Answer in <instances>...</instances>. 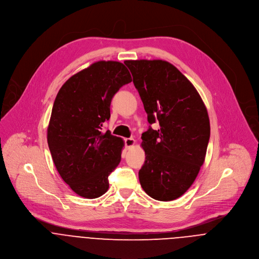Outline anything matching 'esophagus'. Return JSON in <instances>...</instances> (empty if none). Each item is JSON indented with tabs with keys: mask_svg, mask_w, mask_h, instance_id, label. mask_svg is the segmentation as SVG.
<instances>
[{
	"mask_svg": "<svg viewBox=\"0 0 259 259\" xmlns=\"http://www.w3.org/2000/svg\"><path fill=\"white\" fill-rule=\"evenodd\" d=\"M124 141H125V145H126L127 148H130V147H132V146L135 144V140H134V138H132V137L126 138Z\"/></svg>",
	"mask_w": 259,
	"mask_h": 259,
	"instance_id": "34e87169",
	"label": "esophagus"
}]
</instances>
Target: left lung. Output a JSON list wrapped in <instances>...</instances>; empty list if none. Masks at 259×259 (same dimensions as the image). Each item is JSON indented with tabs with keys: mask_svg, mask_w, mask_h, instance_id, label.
Returning <instances> with one entry per match:
<instances>
[{
	"mask_svg": "<svg viewBox=\"0 0 259 259\" xmlns=\"http://www.w3.org/2000/svg\"><path fill=\"white\" fill-rule=\"evenodd\" d=\"M149 124L141 136L145 162L139 170L144 192L154 200L174 201L195 182L210 139L207 108L193 83L171 63L126 60Z\"/></svg>",
	"mask_w": 259,
	"mask_h": 259,
	"instance_id": "1",
	"label": "left lung"
}]
</instances>
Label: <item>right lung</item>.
<instances>
[{
  "label": "right lung",
  "instance_id": "obj_1",
  "mask_svg": "<svg viewBox=\"0 0 259 259\" xmlns=\"http://www.w3.org/2000/svg\"><path fill=\"white\" fill-rule=\"evenodd\" d=\"M132 81L119 61H97L60 88L47 128V142L61 179L78 196L96 199L109 189L108 177L121 161L124 141L103 132L121 87Z\"/></svg>",
  "mask_w": 259,
  "mask_h": 259
}]
</instances>
